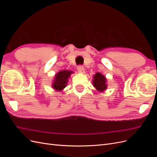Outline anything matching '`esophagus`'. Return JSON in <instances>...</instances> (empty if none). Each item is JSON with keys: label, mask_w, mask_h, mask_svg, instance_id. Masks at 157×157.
Returning a JSON list of instances; mask_svg holds the SVG:
<instances>
[{"label": "esophagus", "mask_w": 157, "mask_h": 157, "mask_svg": "<svg viewBox=\"0 0 157 157\" xmlns=\"http://www.w3.org/2000/svg\"><path fill=\"white\" fill-rule=\"evenodd\" d=\"M77 69H78V73H85L84 68L82 67V66H81V65L78 66Z\"/></svg>", "instance_id": "1"}]
</instances>
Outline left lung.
<instances>
[{
    "instance_id": "1",
    "label": "left lung",
    "mask_w": 157,
    "mask_h": 157,
    "mask_svg": "<svg viewBox=\"0 0 157 157\" xmlns=\"http://www.w3.org/2000/svg\"><path fill=\"white\" fill-rule=\"evenodd\" d=\"M92 80L94 86L99 91V92H104L107 89V85L106 84V78L100 73H97L94 76Z\"/></svg>"
}]
</instances>
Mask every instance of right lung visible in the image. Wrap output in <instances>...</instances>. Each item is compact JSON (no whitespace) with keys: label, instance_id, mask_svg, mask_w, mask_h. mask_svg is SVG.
Listing matches in <instances>:
<instances>
[{"label":"right lung","instance_id":"obj_1","mask_svg":"<svg viewBox=\"0 0 157 157\" xmlns=\"http://www.w3.org/2000/svg\"><path fill=\"white\" fill-rule=\"evenodd\" d=\"M73 73V71L68 70L59 71L55 75L53 84L52 85V87L57 91H61L66 87V85L68 82V78Z\"/></svg>","mask_w":157,"mask_h":157}]
</instances>
